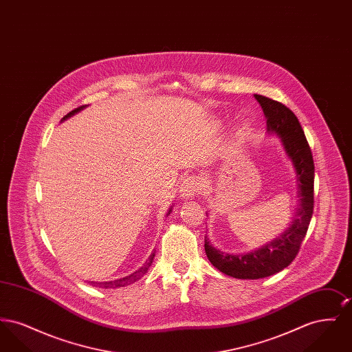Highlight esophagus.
Returning <instances> with one entry per match:
<instances>
[{"label":"esophagus","mask_w":352,"mask_h":352,"mask_svg":"<svg viewBox=\"0 0 352 352\" xmlns=\"http://www.w3.org/2000/svg\"><path fill=\"white\" fill-rule=\"evenodd\" d=\"M201 191V181L195 175H188L181 184V195L184 198H192Z\"/></svg>","instance_id":"obj_1"}]
</instances>
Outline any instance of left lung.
Masks as SVG:
<instances>
[{"label":"left lung","mask_w":352,"mask_h":352,"mask_svg":"<svg viewBox=\"0 0 352 352\" xmlns=\"http://www.w3.org/2000/svg\"><path fill=\"white\" fill-rule=\"evenodd\" d=\"M267 118L268 133L280 135L286 154L298 177L300 207L287 231L257 251L231 254L212 247L204 237V251L210 263L227 276L257 280L281 272L290 265L301 248L314 210V160L297 116L280 101L254 95Z\"/></svg>","instance_id":"8db88e82"}]
</instances>
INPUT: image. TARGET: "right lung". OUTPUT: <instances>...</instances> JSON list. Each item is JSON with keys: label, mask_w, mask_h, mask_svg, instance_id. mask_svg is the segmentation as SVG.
<instances>
[{"label": "right lung", "mask_w": 352, "mask_h": 352, "mask_svg": "<svg viewBox=\"0 0 352 352\" xmlns=\"http://www.w3.org/2000/svg\"><path fill=\"white\" fill-rule=\"evenodd\" d=\"M84 105L75 108L74 111H71L69 113H67L65 118L72 116L74 113H76V112L82 111ZM168 214H170V212H168ZM153 257H154V253L151 254V257H149V261H146L144 267H141L138 270H135V272L132 273L131 276H126V277H122V278H118V280H113V281H105V283H95V281H89V283H91L92 286H98V287H102V289H116V287H121V286H126V285L133 284V283L138 281V280H140V278H141V277L148 272V269L151 267V261H153Z\"/></svg>", "instance_id": "add662e5"}]
</instances>
